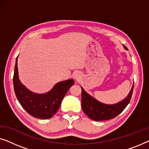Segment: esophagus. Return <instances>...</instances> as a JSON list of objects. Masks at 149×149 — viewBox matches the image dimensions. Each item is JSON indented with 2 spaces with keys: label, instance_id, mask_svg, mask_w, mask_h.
Instances as JSON below:
<instances>
[{
  "label": "esophagus",
  "instance_id": "1",
  "mask_svg": "<svg viewBox=\"0 0 149 149\" xmlns=\"http://www.w3.org/2000/svg\"><path fill=\"white\" fill-rule=\"evenodd\" d=\"M73 77H74V79H76V80L79 81V79H81V74H80V73H79V72H74V74H73Z\"/></svg>",
  "mask_w": 149,
  "mask_h": 149
}]
</instances>
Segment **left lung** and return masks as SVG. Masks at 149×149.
Instances as JSON below:
<instances>
[{"mask_svg":"<svg viewBox=\"0 0 149 149\" xmlns=\"http://www.w3.org/2000/svg\"><path fill=\"white\" fill-rule=\"evenodd\" d=\"M123 47L125 50H128L125 46L123 45ZM81 87L82 90L81 106L83 112L86 114L87 117L93 121H101L113 119L125 109L131 100L133 93L134 84L127 97L119 102L113 104H108L101 102L86 92L82 87Z\"/></svg>","mask_w":149,"mask_h":149,"instance_id":"obj_1","label":"left lung"}]
</instances>
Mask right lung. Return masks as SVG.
I'll use <instances>...</instances> for the list:
<instances>
[{
  "mask_svg": "<svg viewBox=\"0 0 149 149\" xmlns=\"http://www.w3.org/2000/svg\"><path fill=\"white\" fill-rule=\"evenodd\" d=\"M74 83V80L70 79L57 83L47 93H34L29 90L20 81L18 74L17 58L16 59L13 75L14 91L22 107L34 117L42 119L52 118L58 111L63 98Z\"/></svg>",
  "mask_w": 149,
  "mask_h": 149,
  "instance_id": "right-lung-1",
  "label": "right lung"
}]
</instances>
